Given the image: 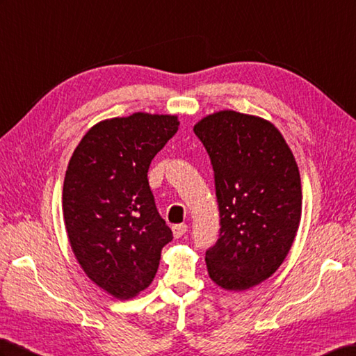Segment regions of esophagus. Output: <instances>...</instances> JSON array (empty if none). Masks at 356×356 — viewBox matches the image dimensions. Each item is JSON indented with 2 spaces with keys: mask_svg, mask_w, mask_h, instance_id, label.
Masks as SVG:
<instances>
[{
  "mask_svg": "<svg viewBox=\"0 0 356 356\" xmlns=\"http://www.w3.org/2000/svg\"><path fill=\"white\" fill-rule=\"evenodd\" d=\"M172 232H173V237H175V238L183 237L184 234L187 232V225H184V223L175 225V227H172Z\"/></svg>",
  "mask_w": 356,
  "mask_h": 356,
  "instance_id": "esophagus-1",
  "label": "esophagus"
}]
</instances>
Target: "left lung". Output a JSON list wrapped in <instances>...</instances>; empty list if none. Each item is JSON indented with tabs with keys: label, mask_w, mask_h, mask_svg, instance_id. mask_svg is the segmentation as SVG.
I'll use <instances>...</instances> for the list:
<instances>
[{
	"label": "left lung",
	"mask_w": 356,
	"mask_h": 356,
	"mask_svg": "<svg viewBox=\"0 0 356 356\" xmlns=\"http://www.w3.org/2000/svg\"><path fill=\"white\" fill-rule=\"evenodd\" d=\"M210 155L220 211L219 240L207 250L211 281L245 291L278 270L302 214L296 159L270 120L220 110L193 127Z\"/></svg>",
	"instance_id": "1"
}]
</instances>
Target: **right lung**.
I'll return each instance as SVG.
<instances>
[{
  "label": "right lung",
  "mask_w": 356,
  "mask_h": 356,
  "mask_svg": "<svg viewBox=\"0 0 356 356\" xmlns=\"http://www.w3.org/2000/svg\"><path fill=\"white\" fill-rule=\"evenodd\" d=\"M178 127L177 115L145 111L104 119L69 160L62 195L69 245L89 280L116 299L149 287L172 240L148 169Z\"/></svg>",
  "instance_id": "1"
}]
</instances>
